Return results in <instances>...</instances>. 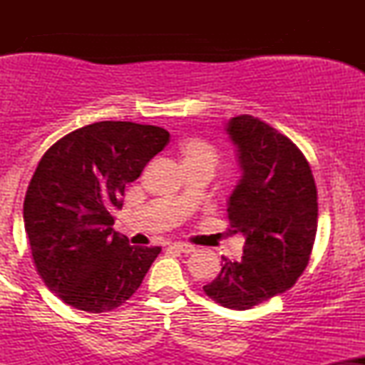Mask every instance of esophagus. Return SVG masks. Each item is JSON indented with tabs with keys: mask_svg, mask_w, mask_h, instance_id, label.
I'll return each instance as SVG.
<instances>
[{
	"mask_svg": "<svg viewBox=\"0 0 365 365\" xmlns=\"http://www.w3.org/2000/svg\"><path fill=\"white\" fill-rule=\"evenodd\" d=\"M171 250H175V252H182V254H192L195 252V247L190 245V244H183V242H175V244L170 245Z\"/></svg>",
	"mask_w": 365,
	"mask_h": 365,
	"instance_id": "34e87169",
	"label": "esophagus"
}]
</instances>
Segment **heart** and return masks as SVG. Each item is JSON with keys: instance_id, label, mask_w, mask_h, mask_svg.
<instances>
[{"instance_id": "b5f03b06", "label": "heart", "mask_w": 365, "mask_h": 365, "mask_svg": "<svg viewBox=\"0 0 365 365\" xmlns=\"http://www.w3.org/2000/svg\"><path fill=\"white\" fill-rule=\"evenodd\" d=\"M180 158H182L183 168H188V166H200L207 165L211 168L216 166V153L207 142L199 140V139H188L182 142L178 149Z\"/></svg>"}]
</instances>
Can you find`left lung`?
<instances>
[{
  "label": "left lung",
  "mask_w": 365,
  "mask_h": 365,
  "mask_svg": "<svg viewBox=\"0 0 365 365\" xmlns=\"http://www.w3.org/2000/svg\"><path fill=\"white\" fill-rule=\"evenodd\" d=\"M242 173L228 202L230 233L245 235L240 261L223 257L204 287L223 307L247 311L295 284L317 232V190L311 166L287 135L250 115L230 120Z\"/></svg>",
  "instance_id": "8db88e82"
}]
</instances>
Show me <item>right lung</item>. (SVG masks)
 I'll return each mask as SVG.
<instances>
[{
  "label": "right lung",
  "mask_w": 365,
  "mask_h": 365,
  "mask_svg": "<svg viewBox=\"0 0 365 365\" xmlns=\"http://www.w3.org/2000/svg\"><path fill=\"white\" fill-rule=\"evenodd\" d=\"M170 142L154 125L99 121L44 153L29 183L24 223L37 274L65 304L92 314L128 300L161 252L113 232L125 185Z\"/></svg>",
  "instance_id": "1"
}]
</instances>
